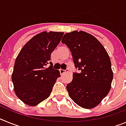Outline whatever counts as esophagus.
I'll return each mask as SVG.
<instances>
[{"instance_id": "obj_1", "label": "esophagus", "mask_w": 126, "mask_h": 126, "mask_svg": "<svg viewBox=\"0 0 126 126\" xmlns=\"http://www.w3.org/2000/svg\"><path fill=\"white\" fill-rule=\"evenodd\" d=\"M67 72H69V70H68V69H67L66 70L62 69H60V73H61V74H64V73H67Z\"/></svg>"}]
</instances>
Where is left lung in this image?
I'll return each mask as SVG.
<instances>
[{
    "label": "left lung",
    "mask_w": 126,
    "mask_h": 126,
    "mask_svg": "<svg viewBox=\"0 0 126 126\" xmlns=\"http://www.w3.org/2000/svg\"><path fill=\"white\" fill-rule=\"evenodd\" d=\"M62 42L69 48L79 71L67 84L69 96L81 107H95L111 88L113 72L109 54L96 38L85 32L65 33Z\"/></svg>",
    "instance_id": "left-lung-1"
}]
</instances>
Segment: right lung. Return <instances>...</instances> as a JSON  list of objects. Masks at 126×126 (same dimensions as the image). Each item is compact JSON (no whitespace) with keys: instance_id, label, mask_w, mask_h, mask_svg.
I'll return each instance as SVG.
<instances>
[{"instance_id":"add662e5","label":"right lung","mask_w":126,"mask_h":126,"mask_svg":"<svg viewBox=\"0 0 126 126\" xmlns=\"http://www.w3.org/2000/svg\"><path fill=\"white\" fill-rule=\"evenodd\" d=\"M63 34L54 32L37 34L26 43L16 57L12 81L16 94L25 104L36 106L45 100L61 76L50 61ZM48 63L51 65L46 68Z\"/></svg>"}]
</instances>
